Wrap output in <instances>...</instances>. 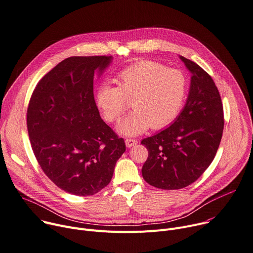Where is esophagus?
Instances as JSON below:
<instances>
[{
	"label": "esophagus",
	"instance_id": "1",
	"mask_svg": "<svg viewBox=\"0 0 253 253\" xmlns=\"http://www.w3.org/2000/svg\"><path fill=\"white\" fill-rule=\"evenodd\" d=\"M125 142H126V146L127 148H131V147L137 145V143H138L136 139H133V138H126Z\"/></svg>",
	"mask_w": 253,
	"mask_h": 253
}]
</instances>
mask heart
Wrapping results in <instances>:
<instances>
[{
  "label": "heart",
  "instance_id": "b5f03b06",
  "mask_svg": "<svg viewBox=\"0 0 253 253\" xmlns=\"http://www.w3.org/2000/svg\"><path fill=\"white\" fill-rule=\"evenodd\" d=\"M118 87L104 83L95 93V104L107 123L119 122L131 100L133 111L118 126V131L133 136L150 126L161 129L171 125L184 106L188 79L179 69L155 61H138L117 76Z\"/></svg>",
  "mask_w": 253,
  "mask_h": 253
}]
</instances>
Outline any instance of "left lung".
<instances>
[{
    "mask_svg": "<svg viewBox=\"0 0 253 253\" xmlns=\"http://www.w3.org/2000/svg\"><path fill=\"white\" fill-rule=\"evenodd\" d=\"M180 59L192 73L186 104L169 127L141 142L149 151L143 178L164 190L185 188L205 172L224 127L221 97L212 77L195 62Z\"/></svg>",
    "mask_w": 253,
    "mask_h": 253,
    "instance_id": "obj_1",
    "label": "left lung"
}]
</instances>
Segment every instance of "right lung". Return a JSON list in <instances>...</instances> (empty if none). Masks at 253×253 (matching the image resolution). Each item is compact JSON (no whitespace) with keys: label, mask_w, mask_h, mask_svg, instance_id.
Returning <instances> with one entry per match:
<instances>
[{"label":"right lung","mask_w":253,"mask_h":253,"mask_svg":"<svg viewBox=\"0 0 253 253\" xmlns=\"http://www.w3.org/2000/svg\"><path fill=\"white\" fill-rule=\"evenodd\" d=\"M111 56H73L38 82L27 109L32 150L45 175L63 191L94 195L107 186L126 151L100 118L93 95L94 73Z\"/></svg>","instance_id":"add662e5"}]
</instances>
